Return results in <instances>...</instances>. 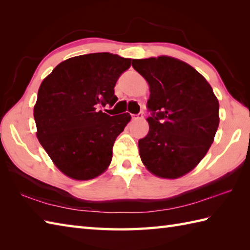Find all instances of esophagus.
Masks as SVG:
<instances>
[{"instance_id":"34e87169","label":"esophagus","mask_w":250,"mask_h":250,"mask_svg":"<svg viewBox=\"0 0 250 250\" xmlns=\"http://www.w3.org/2000/svg\"><path fill=\"white\" fill-rule=\"evenodd\" d=\"M144 118V116H143V113H140L137 115H131V119L132 120H136V119H143Z\"/></svg>"}]
</instances>
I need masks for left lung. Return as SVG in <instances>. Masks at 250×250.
Returning <instances> with one entry per match:
<instances>
[{"instance_id": "1", "label": "left lung", "mask_w": 250, "mask_h": 250, "mask_svg": "<svg viewBox=\"0 0 250 250\" xmlns=\"http://www.w3.org/2000/svg\"><path fill=\"white\" fill-rule=\"evenodd\" d=\"M132 66L150 89L149 132L139 141L142 161L159 177L183 176L204 158L214 141L218 100L198 71L174 58L132 60Z\"/></svg>"}]
</instances>
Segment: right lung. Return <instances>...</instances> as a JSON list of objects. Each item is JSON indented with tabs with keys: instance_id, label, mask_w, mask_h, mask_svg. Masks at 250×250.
<instances>
[{
	"instance_id": "obj_1",
	"label": "right lung",
	"mask_w": 250,
	"mask_h": 250,
	"mask_svg": "<svg viewBox=\"0 0 250 250\" xmlns=\"http://www.w3.org/2000/svg\"><path fill=\"white\" fill-rule=\"evenodd\" d=\"M131 59L108 52L73 57L58 64L37 93V139L66 176L87 180L102 174L111 161L114 143L130 121L129 113L109 116L115 86Z\"/></svg>"
}]
</instances>
